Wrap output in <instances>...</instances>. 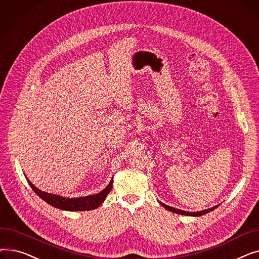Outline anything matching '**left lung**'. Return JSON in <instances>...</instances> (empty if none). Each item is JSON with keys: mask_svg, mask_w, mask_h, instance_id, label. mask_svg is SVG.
Instances as JSON below:
<instances>
[{"mask_svg": "<svg viewBox=\"0 0 259 259\" xmlns=\"http://www.w3.org/2000/svg\"><path fill=\"white\" fill-rule=\"evenodd\" d=\"M161 203L162 207H165L167 210L171 211V212H174V213H178V214H182V215H188V216H201L203 214H207L211 211H213L215 208H217V206L211 208V209H207V210H203V211H199V212H186V211H183V210H179V209H175V208H172V207H169L167 205H165V203Z\"/></svg>", "mask_w": 259, "mask_h": 259, "instance_id": "1", "label": "left lung"}]
</instances>
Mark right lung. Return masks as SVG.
Instances as JSON below:
<instances>
[{
	"label": "right lung",
	"instance_id": "obj_1",
	"mask_svg": "<svg viewBox=\"0 0 259 259\" xmlns=\"http://www.w3.org/2000/svg\"><path fill=\"white\" fill-rule=\"evenodd\" d=\"M112 183H113V180H111L109 185L99 194L89 195L85 197H78V198H66L60 195L49 194V193L40 191V190H38L28 181V184L30 185L31 189L40 198L45 200L47 203H49L50 206L56 207L58 209L66 210V211H90V210L99 208L102 205V202L105 200L106 196L109 194V192L111 191Z\"/></svg>",
	"mask_w": 259,
	"mask_h": 259
}]
</instances>
